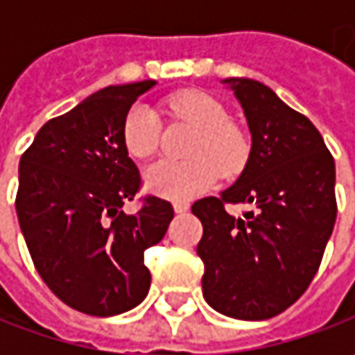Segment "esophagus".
Masks as SVG:
<instances>
[{"instance_id": "34e87169", "label": "esophagus", "mask_w": 355, "mask_h": 355, "mask_svg": "<svg viewBox=\"0 0 355 355\" xmlns=\"http://www.w3.org/2000/svg\"><path fill=\"white\" fill-rule=\"evenodd\" d=\"M187 209H189L187 201H173V211L175 213H185Z\"/></svg>"}]
</instances>
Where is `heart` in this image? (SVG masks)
Here are the masks:
<instances>
[{
    "instance_id": "1",
    "label": "heart",
    "mask_w": 355,
    "mask_h": 355,
    "mask_svg": "<svg viewBox=\"0 0 355 355\" xmlns=\"http://www.w3.org/2000/svg\"><path fill=\"white\" fill-rule=\"evenodd\" d=\"M170 112L199 130L191 142L187 162L164 159L148 168L146 187L162 198L187 201L211 187L217 170L223 175L241 171L247 162V142L233 124L223 104L198 90L175 94L170 101ZM162 138V122L148 104H134L122 122V144L132 157L148 159L157 152Z\"/></svg>"
}]
</instances>
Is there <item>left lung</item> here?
I'll list each match as a JSON object with an SVG mask.
<instances>
[{
	"mask_svg": "<svg viewBox=\"0 0 355 355\" xmlns=\"http://www.w3.org/2000/svg\"><path fill=\"white\" fill-rule=\"evenodd\" d=\"M243 106L251 152L237 182L191 211L203 225V296L237 320H266L304 294L336 223V166L320 132L266 85L225 78ZM225 202L252 205L233 218Z\"/></svg>",
	"mask_w": 355,
	"mask_h": 355,
	"instance_id": "8db88e82",
	"label": "left lung"
}]
</instances>
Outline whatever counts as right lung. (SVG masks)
Masks as SVG:
<instances>
[{
	"instance_id": "1",
	"label": "right lung",
	"mask_w": 355,
	"mask_h": 355,
	"mask_svg": "<svg viewBox=\"0 0 355 355\" xmlns=\"http://www.w3.org/2000/svg\"><path fill=\"white\" fill-rule=\"evenodd\" d=\"M156 85L106 87L37 132L19 162L17 219L33 265L67 306L116 316L150 291L144 251L159 243L173 219L166 199L148 196L134 215L124 201L140 173L122 144L134 101Z\"/></svg>"
}]
</instances>
